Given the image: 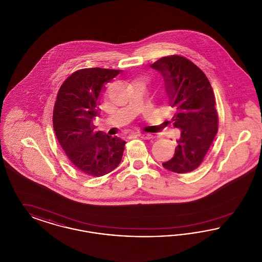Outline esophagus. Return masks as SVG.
<instances>
[{"label":"esophagus","mask_w":262,"mask_h":262,"mask_svg":"<svg viewBox=\"0 0 262 262\" xmlns=\"http://www.w3.org/2000/svg\"><path fill=\"white\" fill-rule=\"evenodd\" d=\"M137 137H139L142 139H151L152 138L151 135H148V134H138Z\"/></svg>","instance_id":"34e87169"}]
</instances>
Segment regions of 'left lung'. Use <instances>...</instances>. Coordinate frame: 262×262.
<instances>
[{
  "label": "left lung",
  "mask_w": 262,
  "mask_h": 262,
  "mask_svg": "<svg viewBox=\"0 0 262 262\" xmlns=\"http://www.w3.org/2000/svg\"><path fill=\"white\" fill-rule=\"evenodd\" d=\"M165 79L171 105L177 109L172 118L182 130L174 157L163 167L186 174L200 167L218 132V113L211 84L200 68L180 55L163 57L152 63Z\"/></svg>",
  "instance_id": "8db88e82"
}]
</instances>
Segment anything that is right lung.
<instances>
[{
    "label": "right lung",
    "instance_id": "1",
    "mask_svg": "<svg viewBox=\"0 0 262 262\" xmlns=\"http://www.w3.org/2000/svg\"><path fill=\"white\" fill-rule=\"evenodd\" d=\"M121 71L81 69L70 75L58 91L53 111L55 135L70 161L82 173L101 177L121 162L125 141L98 132L92 119L98 115L100 92Z\"/></svg>",
    "mask_w": 262,
    "mask_h": 262
}]
</instances>
